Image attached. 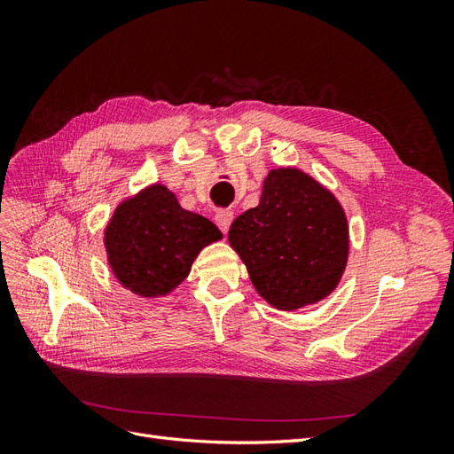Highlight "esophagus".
<instances>
[{"instance_id": "esophagus-1", "label": "esophagus", "mask_w": 454, "mask_h": 454, "mask_svg": "<svg viewBox=\"0 0 454 454\" xmlns=\"http://www.w3.org/2000/svg\"><path fill=\"white\" fill-rule=\"evenodd\" d=\"M214 219H215V225L222 229V232H227L232 223V219H235V214H232V210H229V208H222L215 212Z\"/></svg>"}]
</instances>
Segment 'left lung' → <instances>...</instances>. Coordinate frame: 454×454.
<instances>
[{
	"mask_svg": "<svg viewBox=\"0 0 454 454\" xmlns=\"http://www.w3.org/2000/svg\"><path fill=\"white\" fill-rule=\"evenodd\" d=\"M229 242L257 294L282 310L333 292L348 255V227L335 197L295 168L272 170L257 208L239 215Z\"/></svg>",
	"mask_w": 454,
	"mask_h": 454,
	"instance_id": "left-lung-1",
	"label": "left lung"
}]
</instances>
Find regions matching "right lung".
I'll return each instance as SVG.
<instances>
[{
  "instance_id": "right-lung-1",
  "label": "right lung",
  "mask_w": 454,
  "mask_h": 454,
  "mask_svg": "<svg viewBox=\"0 0 454 454\" xmlns=\"http://www.w3.org/2000/svg\"><path fill=\"white\" fill-rule=\"evenodd\" d=\"M217 239L222 232L210 219L185 212L167 187L153 185L119 206L106 248L122 286L155 297L184 282L202 246Z\"/></svg>"
}]
</instances>
